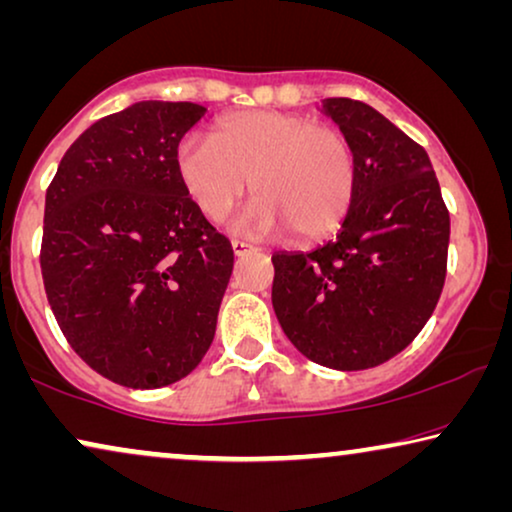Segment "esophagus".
Returning a JSON list of instances; mask_svg holds the SVG:
<instances>
[{
  "label": "esophagus",
  "mask_w": 512,
  "mask_h": 512,
  "mask_svg": "<svg viewBox=\"0 0 512 512\" xmlns=\"http://www.w3.org/2000/svg\"><path fill=\"white\" fill-rule=\"evenodd\" d=\"M249 249H251V244H249V242H244V240H233V251H235V256L247 254Z\"/></svg>",
  "instance_id": "34e87169"
}]
</instances>
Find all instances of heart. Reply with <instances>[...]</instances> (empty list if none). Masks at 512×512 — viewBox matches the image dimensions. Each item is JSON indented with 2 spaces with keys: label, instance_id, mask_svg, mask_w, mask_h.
<instances>
[{
  "label": "heart",
  "instance_id": "heart-1",
  "mask_svg": "<svg viewBox=\"0 0 512 512\" xmlns=\"http://www.w3.org/2000/svg\"><path fill=\"white\" fill-rule=\"evenodd\" d=\"M177 172L209 221L226 219L251 188L258 200L242 226L261 235L289 228L300 240L338 228L359 184L345 132L279 111H244L223 118L212 137L184 139Z\"/></svg>",
  "mask_w": 512,
  "mask_h": 512
}]
</instances>
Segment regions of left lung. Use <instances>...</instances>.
Masks as SVG:
<instances>
[{
  "instance_id": "obj_1",
  "label": "left lung",
  "mask_w": 512,
  "mask_h": 512,
  "mask_svg": "<svg viewBox=\"0 0 512 512\" xmlns=\"http://www.w3.org/2000/svg\"><path fill=\"white\" fill-rule=\"evenodd\" d=\"M324 109L352 139L359 184L338 237L272 256V307L307 359L366 370L403 352L436 310L450 212L424 146L366 102L328 97Z\"/></svg>"
}]
</instances>
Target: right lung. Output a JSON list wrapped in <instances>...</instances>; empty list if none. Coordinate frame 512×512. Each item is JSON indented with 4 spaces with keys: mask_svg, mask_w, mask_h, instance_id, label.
Wrapping results in <instances>:
<instances>
[{
    "mask_svg": "<svg viewBox=\"0 0 512 512\" xmlns=\"http://www.w3.org/2000/svg\"><path fill=\"white\" fill-rule=\"evenodd\" d=\"M193 102H137L90 125L46 191L41 277L60 331L130 389L181 380L214 340L233 247L188 198L179 142Z\"/></svg>",
    "mask_w": 512,
    "mask_h": 512,
    "instance_id": "obj_1",
    "label": "right lung"
}]
</instances>
